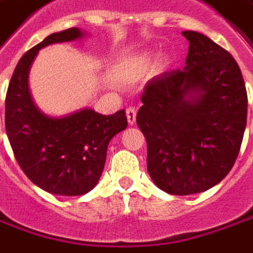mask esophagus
I'll return each mask as SVG.
<instances>
[{"label": "esophagus", "mask_w": 253, "mask_h": 253, "mask_svg": "<svg viewBox=\"0 0 253 253\" xmlns=\"http://www.w3.org/2000/svg\"><path fill=\"white\" fill-rule=\"evenodd\" d=\"M126 116H127V122H128V125H130V126H133L134 123H135V118H137V109L133 108V106L127 108Z\"/></svg>", "instance_id": "obj_1"}]
</instances>
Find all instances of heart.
Segmentation results:
<instances>
[{
	"mask_svg": "<svg viewBox=\"0 0 253 253\" xmlns=\"http://www.w3.org/2000/svg\"><path fill=\"white\" fill-rule=\"evenodd\" d=\"M149 61H151V55L144 54V55H141V56H138V58L135 59V63H137L138 66H144V65H147Z\"/></svg>",
	"mask_w": 253,
	"mask_h": 253,
	"instance_id": "b5f03b06",
	"label": "heart"
}]
</instances>
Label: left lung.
<instances>
[{"mask_svg": "<svg viewBox=\"0 0 253 253\" xmlns=\"http://www.w3.org/2000/svg\"><path fill=\"white\" fill-rule=\"evenodd\" d=\"M181 34L190 42L184 69L149 80L137 113L149 176L171 195L206 191L227 176L241 148L248 108L234 58L201 33Z\"/></svg>", "mask_w": 253, "mask_h": 253, "instance_id": "1", "label": "left lung"}]
</instances>
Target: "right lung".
I'll return each mask as SVG.
<instances>
[{
  "mask_svg": "<svg viewBox=\"0 0 253 253\" xmlns=\"http://www.w3.org/2000/svg\"><path fill=\"white\" fill-rule=\"evenodd\" d=\"M85 36L72 27L49 34L27 51L15 68L5 99V130L19 166L37 187L55 195L90 192L102 174L109 141L127 127L125 111L106 116L82 108L56 118L33 101L29 73L39 51Z\"/></svg>",
  "mask_w": 253,
  "mask_h": 253,
  "instance_id": "add662e5",
  "label": "right lung"
}]
</instances>
